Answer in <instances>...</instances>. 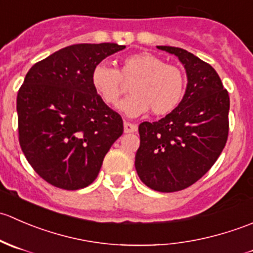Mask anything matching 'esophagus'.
<instances>
[{
	"label": "esophagus",
	"instance_id": "1",
	"mask_svg": "<svg viewBox=\"0 0 253 253\" xmlns=\"http://www.w3.org/2000/svg\"><path fill=\"white\" fill-rule=\"evenodd\" d=\"M137 125L131 124V122H125L124 124V129H125V133H133V132L137 131Z\"/></svg>",
	"mask_w": 253,
	"mask_h": 253
}]
</instances>
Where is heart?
<instances>
[{
  "mask_svg": "<svg viewBox=\"0 0 253 253\" xmlns=\"http://www.w3.org/2000/svg\"><path fill=\"white\" fill-rule=\"evenodd\" d=\"M132 81V95L120 105L129 116H138L149 109L155 116L170 114L181 103L186 89L183 71L150 52L126 56L120 61L117 70L106 63H98L90 76L95 93L110 106L119 105L126 88L124 82Z\"/></svg>",
  "mask_w": 253,
  "mask_h": 253,
  "instance_id": "b5f03b06",
  "label": "heart"
}]
</instances>
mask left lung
Listing matches in <instances>:
<instances>
[{"instance_id": "1", "label": "left lung", "mask_w": 253, "mask_h": 253, "mask_svg": "<svg viewBox=\"0 0 253 253\" xmlns=\"http://www.w3.org/2000/svg\"><path fill=\"white\" fill-rule=\"evenodd\" d=\"M158 48L177 56L188 83L174 111L157 122L139 125L141 145L134 165L149 188L176 192L197 182L223 152L229 134L230 98L209 63L183 48Z\"/></svg>"}]
</instances>
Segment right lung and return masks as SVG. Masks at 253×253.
Segmentation results:
<instances>
[{"label": "right lung", "instance_id": "add662e5", "mask_svg": "<svg viewBox=\"0 0 253 253\" xmlns=\"http://www.w3.org/2000/svg\"><path fill=\"white\" fill-rule=\"evenodd\" d=\"M126 46L76 44L35 63L17 95L19 144L38 175L62 190L90 185L124 133L122 117L95 93L91 71Z\"/></svg>", "mask_w": 253, "mask_h": 253}]
</instances>
